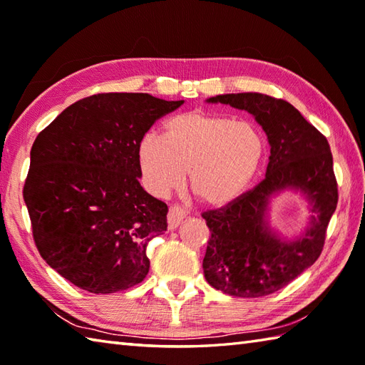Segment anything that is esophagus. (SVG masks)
I'll use <instances>...</instances> for the list:
<instances>
[{
	"instance_id": "esophagus-1",
	"label": "esophagus",
	"mask_w": 365,
	"mask_h": 365,
	"mask_svg": "<svg viewBox=\"0 0 365 365\" xmlns=\"http://www.w3.org/2000/svg\"><path fill=\"white\" fill-rule=\"evenodd\" d=\"M187 216V212L183 210V208L177 207V205H173L169 207V212H168V227L170 230L177 229L178 224H180V221Z\"/></svg>"
}]
</instances>
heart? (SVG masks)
Instances as JSON below:
<instances>
[{"label": "heart", "mask_w": 365, "mask_h": 365, "mask_svg": "<svg viewBox=\"0 0 365 365\" xmlns=\"http://www.w3.org/2000/svg\"><path fill=\"white\" fill-rule=\"evenodd\" d=\"M263 155L265 141L257 127L200 110L174 115L163 125V138L149 131L138 144L139 168L153 195L178 188L190 170L191 192L210 207L242 196Z\"/></svg>", "instance_id": "obj_1"}]
</instances>
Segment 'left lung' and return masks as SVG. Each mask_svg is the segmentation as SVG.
<instances>
[{"mask_svg":"<svg viewBox=\"0 0 365 365\" xmlns=\"http://www.w3.org/2000/svg\"><path fill=\"white\" fill-rule=\"evenodd\" d=\"M251 113L271 145L267 175L234 202L202 213L207 242L204 274L230 297L259 298L290 284L314 265L323 251L339 191L328 139L282 98L257 92L208 98ZM285 187L301 189L313 202L312 227L297 242H281L267 230V199Z\"/></svg>","mask_w":365,"mask_h":365,"instance_id":"8db88e82","label":"left lung"}]
</instances>
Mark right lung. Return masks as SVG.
<instances>
[{"instance_id": "1", "label": "right lung", "mask_w": 365, "mask_h": 365, "mask_svg": "<svg viewBox=\"0 0 365 365\" xmlns=\"http://www.w3.org/2000/svg\"><path fill=\"white\" fill-rule=\"evenodd\" d=\"M183 100L108 92L78 100L37 135L23 187L42 259L73 285L114 293L144 281L168 205L139 185L138 144Z\"/></svg>"}]
</instances>
